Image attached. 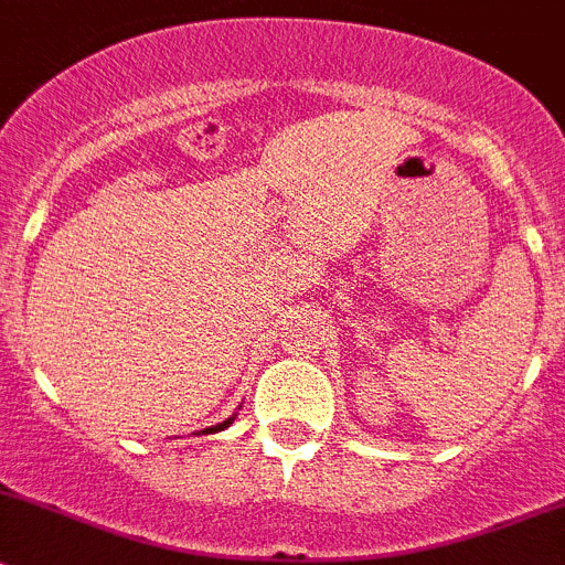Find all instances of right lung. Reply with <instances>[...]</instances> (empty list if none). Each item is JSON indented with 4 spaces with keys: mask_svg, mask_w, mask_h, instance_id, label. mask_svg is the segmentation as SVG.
Listing matches in <instances>:
<instances>
[{
    "mask_svg": "<svg viewBox=\"0 0 565 565\" xmlns=\"http://www.w3.org/2000/svg\"><path fill=\"white\" fill-rule=\"evenodd\" d=\"M232 422H234V416H228V419L217 422V425H212V428H204V430H199V434H217V430H226L228 425H232Z\"/></svg>",
    "mask_w": 565,
    "mask_h": 565,
    "instance_id": "obj_1",
    "label": "right lung"
}]
</instances>
